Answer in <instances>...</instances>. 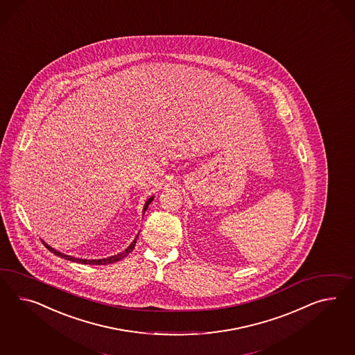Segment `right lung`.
I'll return each mask as SVG.
<instances>
[{
    "label": "right lung",
    "instance_id": "obj_1",
    "mask_svg": "<svg viewBox=\"0 0 355 355\" xmlns=\"http://www.w3.org/2000/svg\"><path fill=\"white\" fill-rule=\"evenodd\" d=\"M153 198L155 196H151L150 199H147V202H144V211H147V208H148V205L151 204V202L153 200ZM137 238H138V235L135 236V240L130 243V245L126 248V250H123V252H120V253H117L115 256H111V257H107V259H76V257H72V256H68V254H64V253H62V252H59V250H54V248H51L49 244H46L44 240H42V243H44V245L48 248L51 253H54L55 256H59V257H62V259H68V261H72V262H77V263H84V265H108V263H114L116 261H119V259H123L124 257H126L132 250H135V243H137Z\"/></svg>",
    "mask_w": 355,
    "mask_h": 355
}]
</instances>
